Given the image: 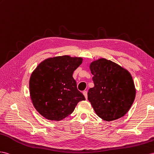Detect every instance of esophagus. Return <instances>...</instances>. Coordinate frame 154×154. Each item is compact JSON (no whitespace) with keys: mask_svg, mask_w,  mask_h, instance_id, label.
<instances>
[{"mask_svg":"<svg viewBox=\"0 0 154 154\" xmlns=\"http://www.w3.org/2000/svg\"><path fill=\"white\" fill-rule=\"evenodd\" d=\"M82 94H83V95L85 96L86 100H87L88 98V94H87V91H83V92H82Z\"/></svg>","mask_w":154,"mask_h":154,"instance_id":"1","label":"esophagus"}]
</instances>
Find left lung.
I'll use <instances>...</instances> for the list:
<instances>
[{"mask_svg":"<svg viewBox=\"0 0 154 154\" xmlns=\"http://www.w3.org/2000/svg\"><path fill=\"white\" fill-rule=\"evenodd\" d=\"M93 88L88 100L96 115L105 121L123 117L135 100L136 89L128 71L111 60L101 58L90 63Z\"/></svg>","mask_w":154,"mask_h":154,"instance_id":"8db88e82","label":"left lung"}]
</instances>
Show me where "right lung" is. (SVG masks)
<instances>
[{
    "mask_svg": "<svg viewBox=\"0 0 154 154\" xmlns=\"http://www.w3.org/2000/svg\"><path fill=\"white\" fill-rule=\"evenodd\" d=\"M82 62L69 55L47 58L30 75V99L36 111L46 119L60 121L72 114L79 102L85 100L79 91L73 73Z\"/></svg>",
    "mask_w": 154,
    "mask_h": 154,
    "instance_id": "1",
    "label": "right lung"
}]
</instances>
